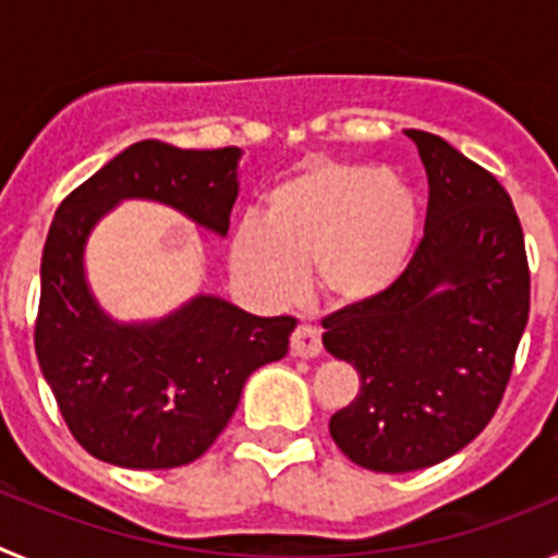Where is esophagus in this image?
Here are the masks:
<instances>
[{"label": "esophagus", "mask_w": 558, "mask_h": 558, "mask_svg": "<svg viewBox=\"0 0 558 558\" xmlns=\"http://www.w3.org/2000/svg\"><path fill=\"white\" fill-rule=\"evenodd\" d=\"M318 352H322V335H318V329L307 327V324L295 327L293 335H290V354L293 357H315Z\"/></svg>", "instance_id": "esophagus-1"}]
</instances>
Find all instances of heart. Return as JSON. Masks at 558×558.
<instances>
[{
    "label": "heart",
    "mask_w": 558,
    "mask_h": 558,
    "mask_svg": "<svg viewBox=\"0 0 558 558\" xmlns=\"http://www.w3.org/2000/svg\"><path fill=\"white\" fill-rule=\"evenodd\" d=\"M416 236V195L399 175L315 159L265 192L263 223L234 231L231 263L268 302L293 299L310 265L324 299L354 307L399 282Z\"/></svg>",
    "instance_id": "heart-1"
}]
</instances>
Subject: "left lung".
Wrapping results in <instances>:
<instances>
[{"instance_id":"8db88e82","label":"left lung","mask_w":558,"mask_h":558,"mask_svg":"<svg viewBox=\"0 0 558 558\" xmlns=\"http://www.w3.org/2000/svg\"><path fill=\"white\" fill-rule=\"evenodd\" d=\"M405 133L430 184L425 234L391 290L322 322L327 352L360 377L329 433L372 472L425 470L489 425L531 310L509 192L436 133Z\"/></svg>"}]
</instances>
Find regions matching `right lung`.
<instances>
[{"label":"right lung","mask_w":558,"mask_h":558,"mask_svg":"<svg viewBox=\"0 0 558 558\" xmlns=\"http://www.w3.org/2000/svg\"><path fill=\"white\" fill-rule=\"evenodd\" d=\"M236 147L184 150L145 140L122 150L58 206L41 256L36 357L69 433L125 470H172L204 456L234 416L245 379L288 354L295 318H256L198 295L159 324L108 322L83 279V243L122 198L175 206L226 234Z\"/></svg>","instance_id":"1"}]
</instances>
